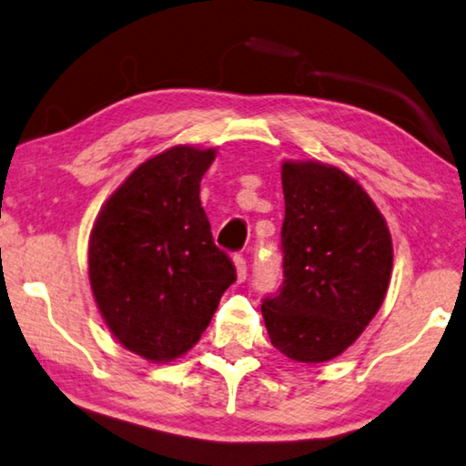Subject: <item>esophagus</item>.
<instances>
[{"mask_svg":"<svg viewBox=\"0 0 466 466\" xmlns=\"http://www.w3.org/2000/svg\"><path fill=\"white\" fill-rule=\"evenodd\" d=\"M235 268H238V281H246L248 277V262L243 256H235Z\"/></svg>","mask_w":466,"mask_h":466,"instance_id":"obj_1","label":"esophagus"}]
</instances>
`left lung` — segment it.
<instances>
[{
    "label": "left lung",
    "mask_w": 466,
    "mask_h": 466,
    "mask_svg": "<svg viewBox=\"0 0 466 466\" xmlns=\"http://www.w3.org/2000/svg\"><path fill=\"white\" fill-rule=\"evenodd\" d=\"M283 285L262 302L270 343L327 362L360 338L390 288L388 223L356 178L317 160L281 167Z\"/></svg>",
    "instance_id": "1"
}]
</instances>
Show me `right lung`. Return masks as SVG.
Segmentation results:
<instances>
[{"mask_svg": "<svg viewBox=\"0 0 466 466\" xmlns=\"http://www.w3.org/2000/svg\"><path fill=\"white\" fill-rule=\"evenodd\" d=\"M214 158L212 147L175 146L146 160L91 228L96 304L114 338L149 362H170L196 346L238 279L199 202Z\"/></svg>", "mask_w": 466, "mask_h": 466, "instance_id": "1", "label": "right lung"}]
</instances>
